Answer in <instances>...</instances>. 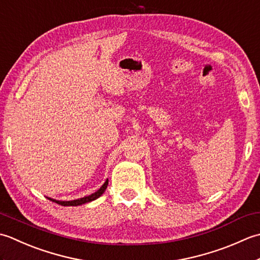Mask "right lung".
Returning <instances> with one entry per match:
<instances>
[{
  "instance_id": "1",
  "label": "right lung",
  "mask_w": 260,
  "mask_h": 260,
  "mask_svg": "<svg viewBox=\"0 0 260 260\" xmlns=\"http://www.w3.org/2000/svg\"><path fill=\"white\" fill-rule=\"evenodd\" d=\"M108 185V180H106V182L101 186V189H99L98 191H96L95 193H92V194L88 196V197H84V198H80V199H77V200H73V201H59V200H54V199H51V198H48L49 200H51L53 202H56L58 204H60V206H63V207H68V206H73V207H77V206H81V204L84 203H87V202H90V201H93L96 200L97 198L101 197L103 193L105 192V190H106V187Z\"/></svg>"
}]
</instances>
